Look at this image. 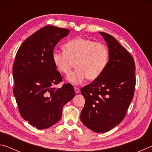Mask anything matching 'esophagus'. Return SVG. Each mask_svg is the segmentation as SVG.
<instances>
[{"mask_svg": "<svg viewBox=\"0 0 152 152\" xmlns=\"http://www.w3.org/2000/svg\"><path fill=\"white\" fill-rule=\"evenodd\" d=\"M74 91H75L76 93H78L80 92V89L78 88H77V87H74Z\"/></svg>", "mask_w": 152, "mask_h": 152, "instance_id": "esophagus-1", "label": "esophagus"}]
</instances>
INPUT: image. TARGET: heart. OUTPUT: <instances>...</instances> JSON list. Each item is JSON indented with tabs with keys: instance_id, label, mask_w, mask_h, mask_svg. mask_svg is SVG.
<instances>
[{
	"instance_id": "b5f03b06",
	"label": "heart",
	"mask_w": 152,
	"mask_h": 152,
	"mask_svg": "<svg viewBox=\"0 0 152 152\" xmlns=\"http://www.w3.org/2000/svg\"><path fill=\"white\" fill-rule=\"evenodd\" d=\"M64 52L54 51L52 61L60 73L68 75L74 64L76 69L68 76V80L80 84L86 78L96 80L106 69L109 60V51L102 43L83 37H77L63 46Z\"/></svg>"
}]
</instances>
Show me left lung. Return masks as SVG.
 <instances>
[{"label": "left lung", "mask_w": 152, "mask_h": 152, "mask_svg": "<svg viewBox=\"0 0 152 152\" xmlns=\"http://www.w3.org/2000/svg\"><path fill=\"white\" fill-rule=\"evenodd\" d=\"M99 33L107 43L109 60L101 76L81 88L85 104L80 120L93 132L105 133L125 117L134 95L135 65L130 53L113 36Z\"/></svg>", "instance_id": "1"}]
</instances>
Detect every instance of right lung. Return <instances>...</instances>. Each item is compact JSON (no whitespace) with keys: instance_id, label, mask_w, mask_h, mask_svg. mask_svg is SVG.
<instances>
[{"instance_id":"right-lung-1","label":"right lung","mask_w":152,"mask_h":152,"mask_svg":"<svg viewBox=\"0 0 152 152\" xmlns=\"http://www.w3.org/2000/svg\"><path fill=\"white\" fill-rule=\"evenodd\" d=\"M70 30L48 25L33 33L18 50L12 68L13 94L21 117L43 129L61 119L62 108L75 96L74 87L54 86L62 77L52 61L58 42Z\"/></svg>"}]
</instances>
